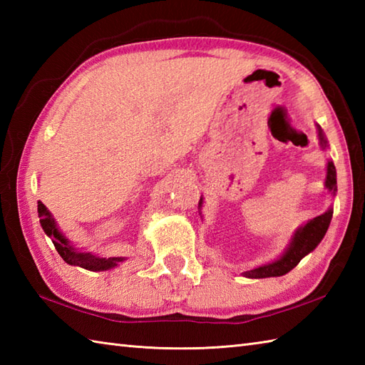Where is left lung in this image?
Segmentation results:
<instances>
[{
    "label": "left lung",
    "mask_w": 365,
    "mask_h": 365,
    "mask_svg": "<svg viewBox=\"0 0 365 365\" xmlns=\"http://www.w3.org/2000/svg\"><path fill=\"white\" fill-rule=\"evenodd\" d=\"M319 136H320V143L323 147H327V139L323 136V131L319 127ZM327 188L332 192L337 191V180H336V168L332 165V161L328 163V174H327ZM200 204V202H199ZM332 218V208L328 212H324L323 215L317 216V218L309 221L304 227H301L297 230L294 234L292 243L289 246V250L285 251L281 259L268 263V265H263L259 268H254L251 271H246L245 276L246 277H254V279H260V277H276V276H282L287 274L290 269L298 265L299 260L307 255L311 251H314L317 245H319L327 230L329 227V222Z\"/></svg>",
    "instance_id": "obj_1"
}]
</instances>
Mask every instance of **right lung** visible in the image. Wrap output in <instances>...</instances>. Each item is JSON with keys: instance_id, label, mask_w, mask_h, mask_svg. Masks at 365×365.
<instances>
[{"instance_id": "right-lung-1", "label": "right lung", "mask_w": 365, "mask_h": 365, "mask_svg": "<svg viewBox=\"0 0 365 365\" xmlns=\"http://www.w3.org/2000/svg\"><path fill=\"white\" fill-rule=\"evenodd\" d=\"M37 212H38V218H41V226L43 232L51 238L56 251L59 252L61 257L64 259V262L68 263V265H76V267L92 269V271H100V269H110L118 265V262L122 260L119 257L105 259V257H97V255L91 252L75 251L73 247L68 245L67 240L63 237V234L58 230L56 222H54L50 212L46 210V207L41 202V200L37 202Z\"/></svg>"}]
</instances>
